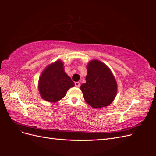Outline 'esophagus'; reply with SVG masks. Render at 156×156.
Returning <instances> with one entry per match:
<instances>
[{
    "mask_svg": "<svg viewBox=\"0 0 156 156\" xmlns=\"http://www.w3.org/2000/svg\"><path fill=\"white\" fill-rule=\"evenodd\" d=\"M75 86L76 87H80V83L79 82H75Z\"/></svg>",
    "mask_w": 156,
    "mask_h": 156,
    "instance_id": "1",
    "label": "esophagus"
}]
</instances>
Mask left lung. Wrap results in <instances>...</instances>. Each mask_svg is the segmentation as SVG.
Masks as SVG:
<instances>
[{"label":"left lung","instance_id":"left-lung-1","mask_svg":"<svg viewBox=\"0 0 156 156\" xmlns=\"http://www.w3.org/2000/svg\"><path fill=\"white\" fill-rule=\"evenodd\" d=\"M87 70L86 83L81 86L86 102L96 108L111 104L117 92V84L111 70L97 60L89 62Z\"/></svg>","mask_w":156,"mask_h":156}]
</instances>
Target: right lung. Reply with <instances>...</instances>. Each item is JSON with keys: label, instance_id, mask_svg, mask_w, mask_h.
<instances>
[{"label": "right lung", "instance_id": "right-lung-1", "mask_svg": "<svg viewBox=\"0 0 156 156\" xmlns=\"http://www.w3.org/2000/svg\"><path fill=\"white\" fill-rule=\"evenodd\" d=\"M74 85L72 80L64 72L63 63L58 60L45 69L39 80L38 88L44 100L56 102Z\"/></svg>", "mask_w": 156, "mask_h": 156}]
</instances>
